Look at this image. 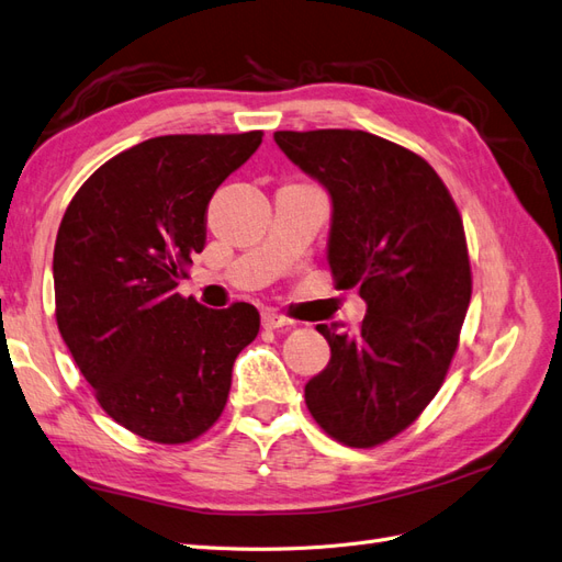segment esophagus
<instances>
[{
    "label": "esophagus",
    "mask_w": 562,
    "mask_h": 562,
    "mask_svg": "<svg viewBox=\"0 0 562 562\" xmlns=\"http://www.w3.org/2000/svg\"><path fill=\"white\" fill-rule=\"evenodd\" d=\"M262 326L267 330H279V328H291L293 322L288 316L279 314V312H265L262 314Z\"/></svg>",
    "instance_id": "1"
}]
</instances>
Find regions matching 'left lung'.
Instances as JSON below:
<instances>
[{
    "label": "left lung",
    "instance_id": "8db88e82",
    "mask_svg": "<svg viewBox=\"0 0 562 562\" xmlns=\"http://www.w3.org/2000/svg\"><path fill=\"white\" fill-rule=\"evenodd\" d=\"M274 139L328 189L330 271L369 305L352 333L316 326L330 361L305 402L328 437L371 449L423 414L457 355L473 293L461 212L426 158L383 136L283 130Z\"/></svg>",
    "mask_w": 562,
    "mask_h": 562
}]
</instances>
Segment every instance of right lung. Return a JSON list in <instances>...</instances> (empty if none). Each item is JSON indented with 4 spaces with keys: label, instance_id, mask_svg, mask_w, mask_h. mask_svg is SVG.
<instances>
[{
    "label": "right lung",
    "instance_id": "add662e5",
    "mask_svg": "<svg viewBox=\"0 0 562 562\" xmlns=\"http://www.w3.org/2000/svg\"><path fill=\"white\" fill-rule=\"evenodd\" d=\"M165 134L105 160L72 195L54 246L58 333L117 426L187 445L215 426L238 352L260 333L248 302L207 310L177 293L205 248L207 203L262 144Z\"/></svg>",
    "mask_w": 562,
    "mask_h": 562
}]
</instances>
